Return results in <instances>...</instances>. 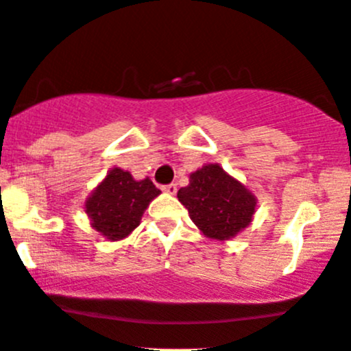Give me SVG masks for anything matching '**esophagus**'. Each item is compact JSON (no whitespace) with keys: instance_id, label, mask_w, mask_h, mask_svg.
Returning <instances> with one entry per match:
<instances>
[{"instance_id":"1","label":"esophagus","mask_w":351,"mask_h":351,"mask_svg":"<svg viewBox=\"0 0 351 351\" xmlns=\"http://www.w3.org/2000/svg\"><path fill=\"white\" fill-rule=\"evenodd\" d=\"M162 191H164V193H167V194H171V196H174V194L177 193V186H176V184H167V186L162 187Z\"/></svg>"}]
</instances>
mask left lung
<instances>
[{
  "label": "left lung",
  "mask_w": 351,
  "mask_h": 351,
  "mask_svg": "<svg viewBox=\"0 0 351 351\" xmlns=\"http://www.w3.org/2000/svg\"><path fill=\"white\" fill-rule=\"evenodd\" d=\"M177 197L206 238L226 241L252 223L256 196L219 164H204L189 176Z\"/></svg>",
  "instance_id": "8db88e82"
}]
</instances>
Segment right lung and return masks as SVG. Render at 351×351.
<instances>
[{
    "instance_id": "1",
    "label": "right lung",
    "mask_w": 351,
    "mask_h": 351,
    "mask_svg": "<svg viewBox=\"0 0 351 351\" xmlns=\"http://www.w3.org/2000/svg\"><path fill=\"white\" fill-rule=\"evenodd\" d=\"M160 189L145 177L133 179L128 171L113 167L84 202L91 228L110 241L128 237L142 221L145 209Z\"/></svg>"
}]
</instances>
